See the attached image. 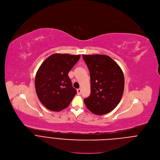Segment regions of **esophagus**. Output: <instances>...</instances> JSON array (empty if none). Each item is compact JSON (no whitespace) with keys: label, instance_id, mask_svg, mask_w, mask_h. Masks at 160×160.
Wrapping results in <instances>:
<instances>
[{"label":"esophagus","instance_id":"34e87169","mask_svg":"<svg viewBox=\"0 0 160 160\" xmlns=\"http://www.w3.org/2000/svg\"><path fill=\"white\" fill-rule=\"evenodd\" d=\"M81 92H82V90H81L80 88L77 89V94H78V95H80V94H81Z\"/></svg>","mask_w":160,"mask_h":160}]
</instances>
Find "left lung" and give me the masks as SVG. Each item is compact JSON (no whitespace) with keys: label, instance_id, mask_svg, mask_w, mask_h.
<instances>
[{"label":"left lung","instance_id":"obj_1","mask_svg":"<svg viewBox=\"0 0 160 160\" xmlns=\"http://www.w3.org/2000/svg\"><path fill=\"white\" fill-rule=\"evenodd\" d=\"M90 75L91 93L84 99L87 108L98 115L112 111L120 103L125 78L120 66L109 56L83 55Z\"/></svg>","mask_w":160,"mask_h":160}]
</instances>
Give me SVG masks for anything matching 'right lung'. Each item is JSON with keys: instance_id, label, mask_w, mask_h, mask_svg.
I'll return each mask as SVG.
<instances>
[{"instance_id": "add662e5", "label": "right lung", "mask_w": 160, "mask_h": 160, "mask_svg": "<svg viewBox=\"0 0 160 160\" xmlns=\"http://www.w3.org/2000/svg\"><path fill=\"white\" fill-rule=\"evenodd\" d=\"M80 55L54 53L42 63L37 72V95L47 109L60 112L68 107L77 93L68 72L78 61Z\"/></svg>"}]
</instances>
